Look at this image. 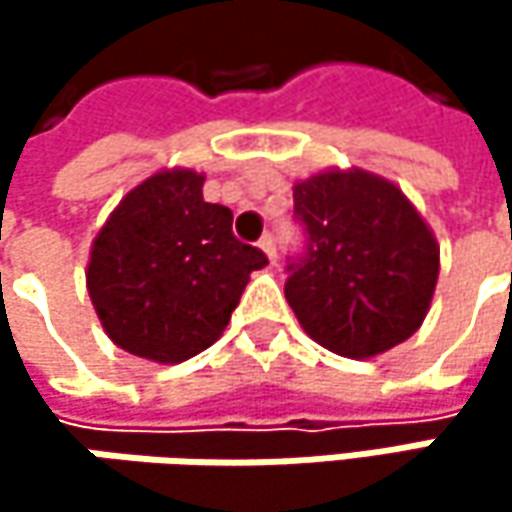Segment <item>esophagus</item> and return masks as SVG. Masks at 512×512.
<instances>
[{"label":"esophagus","instance_id":"esophagus-1","mask_svg":"<svg viewBox=\"0 0 512 512\" xmlns=\"http://www.w3.org/2000/svg\"><path fill=\"white\" fill-rule=\"evenodd\" d=\"M260 249H263V255L269 257V263H275V240H272V234H266L263 240H260Z\"/></svg>","mask_w":512,"mask_h":512}]
</instances>
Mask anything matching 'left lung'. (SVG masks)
Returning a JSON list of instances; mask_svg holds the SVG:
<instances>
[{"label":"left lung","mask_w":512,"mask_h":512,"mask_svg":"<svg viewBox=\"0 0 512 512\" xmlns=\"http://www.w3.org/2000/svg\"><path fill=\"white\" fill-rule=\"evenodd\" d=\"M308 252L284 296L329 353L373 358L412 338L439 281V243L403 189L364 168H326L293 183Z\"/></svg>","instance_id":"left-lung-1"}]
</instances>
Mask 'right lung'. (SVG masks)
I'll return each mask as SVG.
<instances>
[{"instance_id":"obj_1","label":"right lung","mask_w":512,"mask_h":512,"mask_svg":"<svg viewBox=\"0 0 512 512\" xmlns=\"http://www.w3.org/2000/svg\"><path fill=\"white\" fill-rule=\"evenodd\" d=\"M204 174L162 168L130 189L91 243L85 284L103 332L130 356L180 364L225 332L266 255L204 201Z\"/></svg>"}]
</instances>
